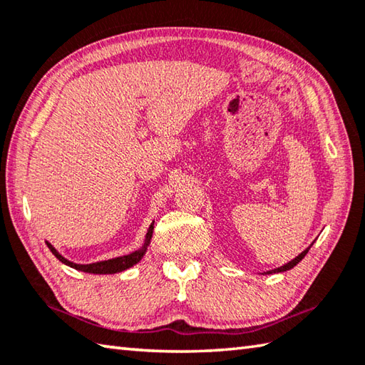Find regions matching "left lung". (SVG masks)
I'll list each match as a JSON object with an SVG mask.
<instances>
[{"label":"left lung","instance_id":"obj_1","mask_svg":"<svg viewBox=\"0 0 365 365\" xmlns=\"http://www.w3.org/2000/svg\"><path fill=\"white\" fill-rule=\"evenodd\" d=\"M312 245H313V244H312ZM312 245H310V247H312ZM310 247H309V248H305L301 255H297L296 258H294V259H291L288 264H284V266H282V267H277V269H274V270H269V272H266V274H278V272H287V270H289V269H292V267H294V266H297V264L304 259V256H305L307 253H309Z\"/></svg>","mask_w":365,"mask_h":365}]
</instances>
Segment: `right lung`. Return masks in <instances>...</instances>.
<instances>
[{
    "label": "right lung",
    "mask_w": 365,
    "mask_h": 365,
    "mask_svg": "<svg viewBox=\"0 0 365 365\" xmlns=\"http://www.w3.org/2000/svg\"><path fill=\"white\" fill-rule=\"evenodd\" d=\"M153 225H155V221H152V225H150L148 231L145 234L144 245H142L139 250H135V252H133L130 255L118 256V258L98 261V262H91V264H76V262L64 258L63 255H60L58 250H56L52 244H50V242L46 240V244H47L50 252L53 253L56 259L61 261L63 264H66V266H69V267L76 269V270H81V272H87V274H117V272H123V270L135 266V264H138L142 258H144V255H145L147 248L150 245V240H152V235H153V230H155Z\"/></svg>",
    "instance_id": "obj_1"
}]
</instances>
